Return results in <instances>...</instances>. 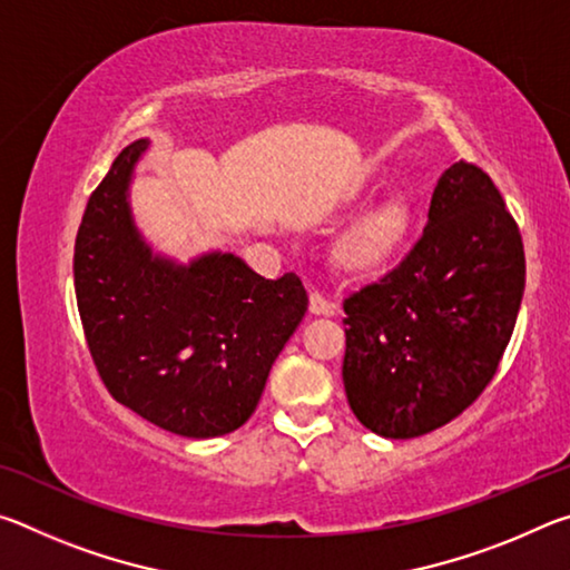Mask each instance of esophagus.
I'll return each mask as SVG.
<instances>
[{
    "instance_id": "obj_1",
    "label": "esophagus",
    "mask_w": 570,
    "mask_h": 570,
    "mask_svg": "<svg viewBox=\"0 0 570 570\" xmlns=\"http://www.w3.org/2000/svg\"><path fill=\"white\" fill-rule=\"evenodd\" d=\"M308 312L316 316H330L334 314V304L324 294L312 292V296H308Z\"/></svg>"
}]
</instances>
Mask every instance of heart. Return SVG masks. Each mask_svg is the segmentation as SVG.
<instances>
[{"mask_svg": "<svg viewBox=\"0 0 570 570\" xmlns=\"http://www.w3.org/2000/svg\"><path fill=\"white\" fill-rule=\"evenodd\" d=\"M412 214L400 193H390L354 216L334 240V264L346 274L374 276L400 254L410 234Z\"/></svg>", "mask_w": 570, "mask_h": 570, "instance_id": "obj_1", "label": "heart"}]
</instances>
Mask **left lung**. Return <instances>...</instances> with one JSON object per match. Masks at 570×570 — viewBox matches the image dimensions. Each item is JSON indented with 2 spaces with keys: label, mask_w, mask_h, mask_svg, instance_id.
Returning a JSON list of instances; mask_svg holds the SVG:
<instances>
[{
  "label": "left lung",
  "mask_w": 570,
  "mask_h": 570,
  "mask_svg": "<svg viewBox=\"0 0 570 570\" xmlns=\"http://www.w3.org/2000/svg\"><path fill=\"white\" fill-rule=\"evenodd\" d=\"M525 288L523 238L495 183L460 160L397 268L344 298V390L366 430L442 428L493 382Z\"/></svg>",
  "instance_id": "1"
}]
</instances>
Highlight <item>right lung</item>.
Instances as JSON below:
<instances>
[{
  "mask_svg": "<svg viewBox=\"0 0 570 570\" xmlns=\"http://www.w3.org/2000/svg\"><path fill=\"white\" fill-rule=\"evenodd\" d=\"M146 148H125L88 200L75 240L77 308L115 400L176 435L218 438L254 414L308 296L296 274L274 282L234 254L188 266L153 256L128 206Z\"/></svg>",
  "mask_w": 570,
  "mask_h": 570,
  "instance_id": "right-lung-1",
  "label": "right lung"
}]
</instances>
